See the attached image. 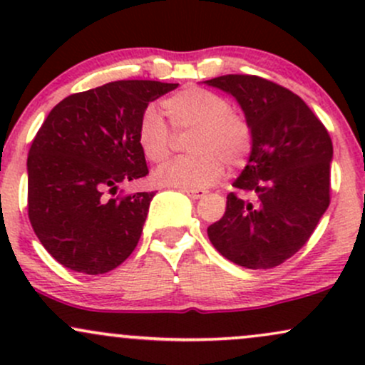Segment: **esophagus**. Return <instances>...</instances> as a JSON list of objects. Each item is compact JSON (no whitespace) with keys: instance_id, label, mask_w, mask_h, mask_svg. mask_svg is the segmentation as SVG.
Returning a JSON list of instances; mask_svg holds the SVG:
<instances>
[{"instance_id":"esophagus-1","label":"esophagus","mask_w":365,"mask_h":365,"mask_svg":"<svg viewBox=\"0 0 365 365\" xmlns=\"http://www.w3.org/2000/svg\"><path fill=\"white\" fill-rule=\"evenodd\" d=\"M183 192H185V194L190 197V199H200V197H204L207 194L206 190H190V188H183Z\"/></svg>"}]
</instances>
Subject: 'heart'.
I'll return each instance as SVG.
<instances>
[{
    "label": "heart",
    "mask_w": 365,
    "mask_h": 365,
    "mask_svg": "<svg viewBox=\"0 0 365 365\" xmlns=\"http://www.w3.org/2000/svg\"><path fill=\"white\" fill-rule=\"evenodd\" d=\"M163 110L177 132H194L188 140L192 156L180 158L154 173L159 185L204 190L223 177L225 163L242 166L254 144L252 127L223 96L187 87L163 101ZM137 142L150 163H165L171 154V132L163 116L148 108L137 127Z\"/></svg>",
    "instance_id": "b5f03b06"
}]
</instances>
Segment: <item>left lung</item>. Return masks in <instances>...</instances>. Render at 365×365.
<instances>
[{"label":"left lung","instance_id":"obj_1","mask_svg":"<svg viewBox=\"0 0 365 365\" xmlns=\"http://www.w3.org/2000/svg\"><path fill=\"white\" fill-rule=\"evenodd\" d=\"M204 83L232 94L252 127L249 163L207 228L215 249L247 269H269L299 252L329 206L331 137L292 91L255 75ZM254 195L255 200L245 199Z\"/></svg>","mask_w":365,"mask_h":365}]
</instances>
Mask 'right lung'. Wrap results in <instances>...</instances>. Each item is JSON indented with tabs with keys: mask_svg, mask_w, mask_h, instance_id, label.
Returning a JSON list of instances; mask_svg holds the SVG:
<instances>
[{
	"mask_svg": "<svg viewBox=\"0 0 365 365\" xmlns=\"http://www.w3.org/2000/svg\"><path fill=\"white\" fill-rule=\"evenodd\" d=\"M178 83L116 81L53 108L27 158L29 220L44 249L68 269L103 274L133 252L154 192L116 194L149 173L137 127L149 103Z\"/></svg>",
	"mask_w": 365,
	"mask_h": 365,
	"instance_id": "1",
	"label": "right lung"
}]
</instances>
